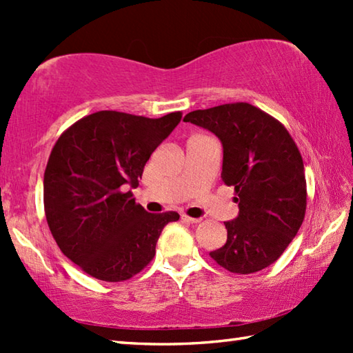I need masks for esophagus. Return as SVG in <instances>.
Returning <instances> with one entry per match:
<instances>
[{"mask_svg": "<svg viewBox=\"0 0 353 353\" xmlns=\"http://www.w3.org/2000/svg\"><path fill=\"white\" fill-rule=\"evenodd\" d=\"M181 219L184 222H187V224H198V222L201 221L199 218H190V216H187V214H181Z\"/></svg>", "mask_w": 353, "mask_h": 353, "instance_id": "1", "label": "esophagus"}]
</instances>
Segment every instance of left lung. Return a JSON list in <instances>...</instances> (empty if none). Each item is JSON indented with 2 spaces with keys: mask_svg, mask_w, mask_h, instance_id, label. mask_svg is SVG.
<instances>
[{
  "mask_svg": "<svg viewBox=\"0 0 353 353\" xmlns=\"http://www.w3.org/2000/svg\"><path fill=\"white\" fill-rule=\"evenodd\" d=\"M184 121L221 140L224 184L239 214L224 222L227 242L210 253L225 270L250 274L274 263L296 237L306 212L303 160L286 128L250 103L187 114Z\"/></svg>",
  "mask_w": 353,
  "mask_h": 353,
  "instance_id": "8db88e82",
  "label": "left lung"
}]
</instances>
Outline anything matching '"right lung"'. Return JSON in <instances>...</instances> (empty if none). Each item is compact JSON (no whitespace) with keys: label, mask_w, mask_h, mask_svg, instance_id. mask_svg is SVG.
Instances as JSON below:
<instances>
[{"label":"right lung","mask_w":353,"mask_h":353,"mask_svg":"<svg viewBox=\"0 0 353 353\" xmlns=\"http://www.w3.org/2000/svg\"><path fill=\"white\" fill-rule=\"evenodd\" d=\"M181 117L99 111L57 139L44 174L46 218L62 253L86 274L131 279L154 259L164 225L179 219L175 212L148 213L131 189Z\"/></svg>","instance_id":"right-lung-1"}]
</instances>
